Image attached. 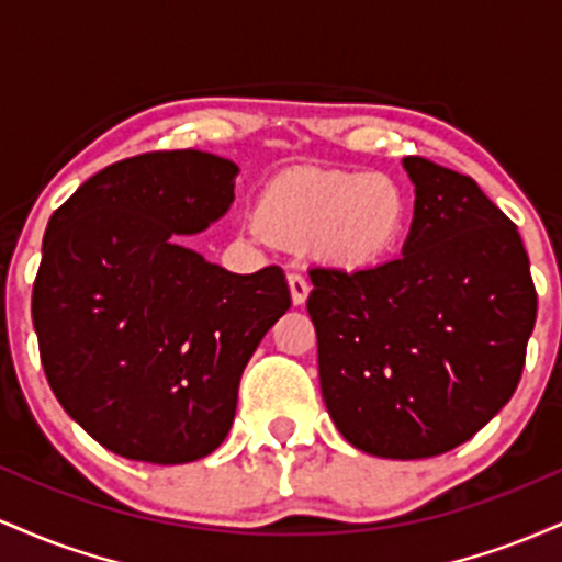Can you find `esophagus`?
Listing matches in <instances>:
<instances>
[{
	"instance_id": "34e87169",
	"label": "esophagus",
	"mask_w": 562,
	"mask_h": 562,
	"mask_svg": "<svg viewBox=\"0 0 562 562\" xmlns=\"http://www.w3.org/2000/svg\"><path fill=\"white\" fill-rule=\"evenodd\" d=\"M288 288H290V301H293V306H301V303H306L308 290H312L306 277L299 274V272L288 274Z\"/></svg>"
}]
</instances>
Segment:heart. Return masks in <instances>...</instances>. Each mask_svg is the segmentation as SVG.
Instances as JSON below:
<instances>
[{"label": "heart", "instance_id": "obj_1", "mask_svg": "<svg viewBox=\"0 0 562 562\" xmlns=\"http://www.w3.org/2000/svg\"><path fill=\"white\" fill-rule=\"evenodd\" d=\"M412 203L389 173L285 171L261 190L256 224L285 248H312L344 269H370L402 248Z\"/></svg>", "mask_w": 562, "mask_h": 562}]
</instances>
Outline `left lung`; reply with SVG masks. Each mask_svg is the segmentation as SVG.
Segmentation results:
<instances>
[{
  "mask_svg": "<svg viewBox=\"0 0 562 562\" xmlns=\"http://www.w3.org/2000/svg\"><path fill=\"white\" fill-rule=\"evenodd\" d=\"M402 259L308 269L319 385L351 447L425 460L473 438L518 389L537 288L518 227L465 173L409 156Z\"/></svg>",
  "mask_w": 562,
  "mask_h": 562,
  "instance_id": "left-lung-1",
  "label": "left lung"
}]
</instances>
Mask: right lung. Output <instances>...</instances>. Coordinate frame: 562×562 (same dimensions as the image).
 I'll return each instance as SVG.
<instances>
[{
    "mask_svg": "<svg viewBox=\"0 0 562 562\" xmlns=\"http://www.w3.org/2000/svg\"><path fill=\"white\" fill-rule=\"evenodd\" d=\"M237 166L200 150L134 156L49 218L31 317L63 409L115 454L182 465L235 420L256 346L290 308L280 267L232 274L182 245L235 200Z\"/></svg>",
    "mask_w": 562,
    "mask_h": 562,
    "instance_id": "right-lung-1",
    "label": "right lung"
}]
</instances>
